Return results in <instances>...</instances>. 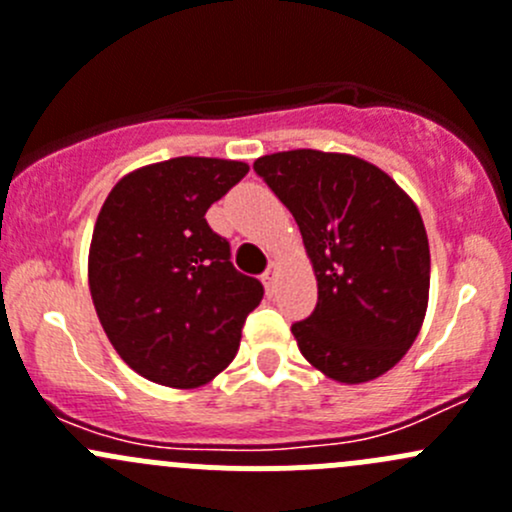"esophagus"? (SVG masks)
Masks as SVG:
<instances>
[{
  "label": "esophagus",
  "instance_id": "esophagus-1",
  "mask_svg": "<svg viewBox=\"0 0 512 512\" xmlns=\"http://www.w3.org/2000/svg\"><path fill=\"white\" fill-rule=\"evenodd\" d=\"M277 270H280V265H277V262H270V267H267L265 275H262V282H265L267 292H272V289H275V282H277Z\"/></svg>",
  "mask_w": 512,
  "mask_h": 512
}]
</instances>
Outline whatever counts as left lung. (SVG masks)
Segmentation results:
<instances>
[{
  "label": "left lung",
  "instance_id": "8db88e82",
  "mask_svg": "<svg viewBox=\"0 0 512 512\" xmlns=\"http://www.w3.org/2000/svg\"><path fill=\"white\" fill-rule=\"evenodd\" d=\"M255 170L287 205L317 277V307L292 334L339 384L394 369L421 332L431 252L416 203L391 175L349 153H272Z\"/></svg>",
  "mask_w": 512,
  "mask_h": 512
}]
</instances>
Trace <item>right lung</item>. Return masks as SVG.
Returning <instances> with one entry per match:
<instances>
[{
  "instance_id": "1",
  "label": "right lung",
  "mask_w": 512,
  "mask_h": 512,
  "mask_svg": "<svg viewBox=\"0 0 512 512\" xmlns=\"http://www.w3.org/2000/svg\"><path fill=\"white\" fill-rule=\"evenodd\" d=\"M242 160L183 156L123 175L101 205L89 289L118 356L143 379L198 389L235 359L260 280L237 272L205 213L247 175Z\"/></svg>"
}]
</instances>
